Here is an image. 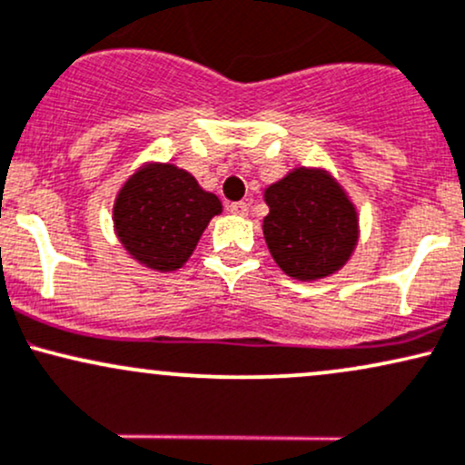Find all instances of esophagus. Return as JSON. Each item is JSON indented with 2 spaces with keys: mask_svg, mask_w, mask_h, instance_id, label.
<instances>
[{
  "mask_svg": "<svg viewBox=\"0 0 465 465\" xmlns=\"http://www.w3.org/2000/svg\"><path fill=\"white\" fill-rule=\"evenodd\" d=\"M228 211L232 215H248V204L246 202H232V204H228Z\"/></svg>",
  "mask_w": 465,
  "mask_h": 465,
  "instance_id": "34e87169",
  "label": "esophagus"
}]
</instances>
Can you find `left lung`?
<instances>
[{"label":"left lung","mask_w":465,"mask_h":465,"mask_svg":"<svg viewBox=\"0 0 465 465\" xmlns=\"http://www.w3.org/2000/svg\"><path fill=\"white\" fill-rule=\"evenodd\" d=\"M270 213L263 237L270 254L296 281L336 274L358 246V211L325 169L296 166L263 193Z\"/></svg>","instance_id":"8db88e82"}]
</instances>
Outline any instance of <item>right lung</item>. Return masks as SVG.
<instances>
[{
  "label": "right lung",
  "mask_w": 465,
  "mask_h": 465,
  "mask_svg": "<svg viewBox=\"0 0 465 465\" xmlns=\"http://www.w3.org/2000/svg\"><path fill=\"white\" fill-rule=\"evenodd\" d=\"M219 213V197L202 189L189 171L171 163H147L118 191L114 231L140 265L175 272Z\"/></svg>",
  "instance_id": "right-lung-1"
}]
</instances>
